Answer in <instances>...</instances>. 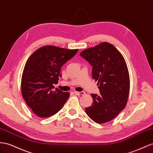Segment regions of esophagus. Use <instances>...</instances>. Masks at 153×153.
I'll return each instance as SVG.
<instances>
[{
	"mask_svg": "<svg viewBox=\"0 0 153 153\" xmlns=\"http://www.w3.org/2000/svg\"><path fill=\"white\" fill-rule=\"evenodd\" d=\"M74 93H75V94H76V95H78V96H80V95H83V94H84L85 93V91H80V92L75 91Z\"/></svg>",
	"mask_w": 153,
	"mask_h": 153,
	"instance_id": "esophagus-1",
	"label": "esophagus"
}]
</instances>
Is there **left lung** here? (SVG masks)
<instances>
[{"label":"left lung","mask_w":153,"mask_h":153,"mask_svg":"<svg viewBox=\"0 0 153 153\" xmlns=\"http://www.w3.org/2000/svg\"><path fill=\"white\" fill-rule=\"evenodd\" d=\"M80 55L92 65V77L100 94H91L93 104L85 113L94 122L111 121L125 108L130 89L129 75L123 56L113 45L102 42Z\"/></svg>","instance_id":"8db88e82"}]
</instances>
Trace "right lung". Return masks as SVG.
Instances as JSON below:
<instances>
[{"mask_svg":"<svg viewBox=\"0 0 153 153\" xmlns=\"http://www.w3.org/2000/svg\"><path fill=\"white\" fill-rule=\"evenodd\" d=\"M78 49L53 46L37 49L29 57L22 76V95L27 106L37 116L46 118L62 108L69 93L55 88L62 65L76 55Z\"/></svg>","mask_w":153,"mask_h":153,"instance_id":"1","label":"right lung"}]
</instances>
